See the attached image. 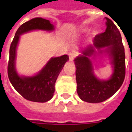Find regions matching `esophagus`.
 Segmentation results:
<instances>
[{
    "instance_id": "34e87169",
    "label": "esophagus",
    "mask_w": 132,
    "mask_h": 132,
    "mask_svg": "<svg viewBox=\"0 0 132 132\" xmlns=\"http://www.w3.org/2000/svg\"><path fill=\"white\" fill-rule=\"evenodd\" d=\"M69 57L70 61H73L74 60L75 57H76V55H75L73 53L70 52V53H69Z\"/></svg>"
}]
</instances>
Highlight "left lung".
Wrapping results in <instances>:
<instances>
[{"label":"left lung","mask_w":132,"mask_h":132,"mask_svg":"<svg viewBox=\"0 0 132 132\" xmlns=\"http://www.w3.org/2000/svg\"><path fill=\"white\" fill-rule=\"evenodd\" d=\"M105 20V32L95 37L93 45L97 49H108L114 67L112 78L108 80H100L95 77L91 61L88 57L94 52L93 46L83 52L84 56L75 59L78 95L83 101L90 103L103 102L112 96L121 87L125 78V53L122 37L113 22L108 18Z\"/></svg>","instance_id":"1"}]
</instances>
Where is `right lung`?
Segmentation results:
<instances>
[{
    "label": "right lung",
    "mask_w": 132,
    "mask_h": 132,
    "mask_svg": "<svg viewBox=\"0 0 132 132\" xmlns=\"http://www.w3.org/2000/svg\"><path fill=\"white\" fill-rule=\"evenodd\" d=\"M53 30L54 25L48 20L36 18L19 27L11 42L7 76L14 88L24 99L32 102H44L51 99L55 91V82L64 64L69 59L67 55L52 58L39 73L32 77H20L15 69V52L20 35L32 30Z\"/></svg>",
    "instance_id": "obj_1"
}]
</instances>
